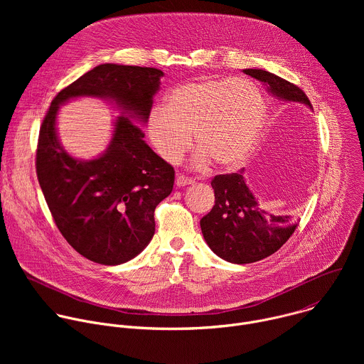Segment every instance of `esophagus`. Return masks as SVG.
I'll return each mask as SVG.
<instances>
[{"mask_svg":"<svg viewBox=\"0 0 364 364\" xmlns=\"http://www.w3.org/2000/svg\"><path fill=\"white\" fill-rule=\"evenodd\" d=\"M191 183H193V180L188 178V177H186V176L178 174V176L176 177V186H177V187H184V186H188V184H191Z\"/></svg>","mask_w":364,"mask_h":364,"instance_id":"obj_1","label":"esophagus"}]
</instances>
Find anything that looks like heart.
Wrapping results in <instances>:
<instances>
[{
  "mask_svg": "<svg viewBox=\"0 0 364 364\" xmlns=\"http://www.w3.org/2000/svg\"><path fill=\"white\" fill-rule=\"evenodd\" d=\"M267 114L264 95L255 83L236 77L200 79L174 87L166 107L151 109L149 139L167 163H177L191 146L194 166L209 163L218 170L239 168L250 155Z\"/></svg>",
  "mask_w": 364,
  "mask_h": 364,
  "instance_id": "1",
  "label": "heart"
}]
</instances>
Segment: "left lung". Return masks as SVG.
Returning <instances> with one entry per match:
<instances>
[{"mask_svg":"<svg viewBox=\"0 0 364 364\" xmlns=\"http://www.w3.org/2000/svg\"><path fill=\"white\" fill-rule=\"evenodd\" d=\"M243 73L262 82L278 100L304 103L313 109L306 95L294 83L262 69H245ZM212 187L215 205L200 220V228L209 247L230 264H252L268 257L291 237L299 223V219L265 212L246 186L243 170L216 176Z\"/></svg>","mask_w":364,"mask_h":364,"instance_id":"left-lung-1","label":"left lung"}]
</instances>
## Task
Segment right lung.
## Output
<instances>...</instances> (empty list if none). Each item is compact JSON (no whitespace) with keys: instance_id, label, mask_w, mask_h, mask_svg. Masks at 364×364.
I'll list each match as a JSON object with an SVG mask.
<instances>
[{"instance_id":"add662e5","label":"right lung","mask_w":364,"mask_h":364,"mask_svg":"<svg viewBox=\"0 0 364 364\" xmlns=\"http://www.w3.org/2000/svg\"><path fill=\"white\" fill-rule=\"evenodd\" d=\"M163 76L155 68L99 65L60 90L43 119L36 155L41 191L63 237L92 262L114 267L139 255L155 232V207L173 191L174 168L141 128ZM82 95L122 111L109 148L93 161L72 158L55 128L58 108Z\"/></svg>"}]
</instances>
